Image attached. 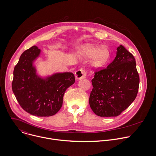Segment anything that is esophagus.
Returning a JSON list of instances; mask_svg holds the SVG:
<instances>
[{"label":"esophagus","instance_id":"obj_1","mask_svg":"<svg viewBox=\"0 0 156 156\" xmlns=\"http://www.w3.org/2000/svg\"><path fill=\"white\" fill-rule=\"evenodd\" d=\"M75 78L78 80H82L86 76V72L85 70L80 69L75 72Z\"/></svg>","mask_w":156,"mask_h":156}]
</instances>
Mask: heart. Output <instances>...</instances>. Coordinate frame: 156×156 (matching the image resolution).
Segmentation results:
<instances>
[{
	"label": "heart",
	"instance_id": "1",
	"mask_svg": "<svg viewBox=\"0 0 156 156\" xmlns=\"http://www.w3.org/2000/svg\"><path fill=\"white\" fill-rule=\"evenodd\" d=\"M80 52L86 57H93L92 64L95 67H102L105 66L110 58V53L107 48H101L96 46H84L81 49Z\"/></svg>",
	"mask_w": 156,
	"mask_h": 156
}]
</instances>
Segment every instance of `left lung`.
Instances as JSON below:
<instances>
[{"label": "left lung", "instance_id": "left-lung-1", "mask_svg": "<svg viewBox=\"0 0 156 156\" xmlns=\"http://www.w3.org/2000/svg\"><path fill=\"white\" fill-rule=\"evenodd\" d=\"M115 59L106 68L95 72L92 80L90 105L100 117H117L135 101L140 76L135 58L122 45Z\"/></svg>", "mask_w": 156, "mask_h": 156}]
</instances>
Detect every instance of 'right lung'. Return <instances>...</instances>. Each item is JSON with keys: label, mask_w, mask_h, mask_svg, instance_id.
I'll use <instances>...</instances> for the list:
<instances>
[{"label": "right lung", "mask_w": 156, "mask_h": 156, "mask_svg": "<svg viewBox=\"0 0 156 156\" xmlns=\"http://www.w3.org/2000/svg\"><path fill=\"white\" fill-rule=\"evenodd\" d=\"M40 52L34 46L21 55L14 68L12 87L17 101L27 112L37 117H49L58 112L65 92L75 78L70 72L57 73L46 78L38 76L33 62Z\"/></svg>", "instance_id": "add662e5"}]
</instances>
